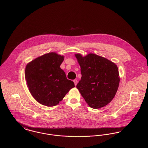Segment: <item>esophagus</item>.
<instances>
[{
  "instance_id": "34e87169",
  "label": "esophagus",
  "mask_w": 148,
  "mask_h": 148,
  "mask_svg": "<svg viewBox=\"0 0 148 148\" xmlns=\"http://www.w3.org/2000/svg\"><path fill=\"white\" fill-rule=\"evenodd\" d=\"M73 82H74V83H75V85H77V80H73Z\"/></svg>"
}]
</instances>
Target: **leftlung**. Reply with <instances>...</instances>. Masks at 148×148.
<instances>
[{"mask_svg":"<svg viewBox=\"0 0 148 148\" xmlns=\"http://www.w3.org/2000/svg\"><path fill=\"white\" fill-rule=\"evenodd\" d=\"M81 68L82 77L76 88L90 107L106 106L117 91L120 76L116 64L94 53L75 55Z\"/></svg>","mask_w":148,"mask_h":148,"instance_id":"1","label":"left lung"}]
</instances>
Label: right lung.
Instances as JSON below:
<instances>
[{
    "instance_id": "right-lung-1",
    "label": "right lung",
    "mask_w": 148,
    "mask_h": 148,
    "mask_svg": "<svg viewBox=\"0 0 148 148\" xmlns=\"http://www.w3.org/2000/svg\"><path fill=\"white\" fill-rule=\"evenodd\" d=\"M64 56L56 52L40 56L27 64L25 78L29 91L40 104L47 106L58 105L74 83L66 79L60 66Z\"/></svg>"
}]
</instances>
